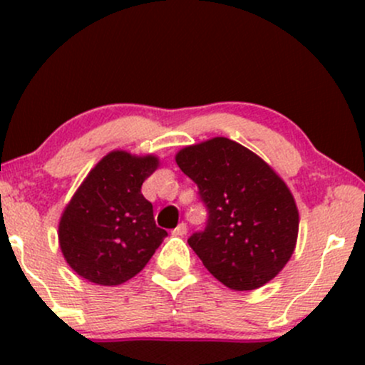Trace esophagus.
I'll return each instance as SVG.
<instances>
[{
  "label": "esophagus",
  "mask_w": 365,
  "mask_h": 365,
  "mask_svg": "<svg viewBox=\"0 0 365 365\" xmlns=\"http://www.w3.org/2000/svg\"><path fill=\"white\" fill-rule=\"evenodd\" d=\"M173 235L175 237H183V235H187V225L185 223H180L177 228L173 230Z\"/></svg>",
  "instance_id": "34e87169"
}]
</instances>
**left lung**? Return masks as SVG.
<instances>
[{
	"label": "left lung",
	"instance_id": "obj_1",
	"mask_svg": "<svg viewBox=\"0 0 365 365\" xmlns=\"http://www.w3.org/2000/svg\"><path fill=\"white\" fill-rule=\"evenodd\" d=\"M209 211L188 245L206 269L235 292L255 290L290 261L299 209L283 178L250 149L226 137L187 145L175 156Z\"/></svg>",
	"mask_w": 365,
	"mask_h": 365
}]
</instances>
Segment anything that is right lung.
I'll return each instance as SVG.
<instances>
[{
  "mask_svg": "<svg viewBox=\"0 0 365 365\" xmlns=\"http://www.w3.org/2000/svg\"><path fill=\"white\" fill-rule=\"evenodd\" d=\"M156 154L115 149L83 178L63 209L58 242L66 264L87 282L115 287L139 274L168 233L154 223L140 187Z\"/></svg>",
  "mask_w": 365,
  "mask_h": 365,
  "instance_id": "1",
  "label": "right lung"
}]
</instances>
